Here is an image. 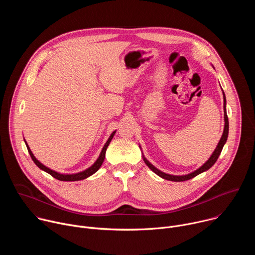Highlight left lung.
Listing matches in <instances>:
<instances>
[{
  "label": "left lung",
  "instance_id": "obj_1",
  "mask_svg": "<svg viewBox=\"0 0 255 255\" xmlns=\"http://www.w3.org/2000/svg\"><path fill=\"white\" fill-rule=\"evenodd\" d=\"M223 99H224V121H225V125H224V131H223V134H222V137L219 141V143H218L217 147L215 148L214 152L212 153V155L210 156V158L202 165L200 166L198 169H196L195 171L191 172V173H188V174H184V175H173V174H168V173H165L161 170H159L158 168H156L154 165H152L146 158H145L144 155H142L143 157V160L144 162L146 163V165L154 172L156 173L157 175H159L160 177L164 178V179H167V180H171V181H184V180H188V179H191L195 176H197L198 174L208 170L209 168H211L214 163L217 161L218 157H219L222 149H223V146L225 145L226 141H227V138H228V132H229V122H228V117H227V112H226V97H225V94L223 92ZM140 147V146H139Z\"/></svg>",
  "mask_w": 255,
  "mask_h": 255
}]
</instances>
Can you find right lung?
Wrapping results in <instances>:
<instances>
[{
	"mask_svg": "<svg viewBox=\"0 0 255 255\" xmlns=\"http://www.w3.org/2000/svg\"><path fill=\"white\" fill-rule=\"evenodd\" d=\"M115 133H116V131H114V132L110 135V137H109V139H108L107 142L105 143L104 147H103V149H102V151H101V153H100L98 159L95 161V163H94L92 166H90L89 168H87V169H85V170H83V171H80V172H78V173H60V172H57V171L52 170V169H50L49 167L45 166L44 164H42L37 158H36V157L34 156V154L32 153L31 149H30L29 146H28L27 142L25 141V139H24V141H25V144H26V146H27L28 152H29V154H30L32 160L34 161V163H35L36 165H37L40 169L46 171L47 173H49L50 175H52L54 178H56V179H58V180H63V181H76V180L85 179V178L91 176L92 174H94L96 171L99 170V168L101 167L102 163L104 162L105 155H106V150H107V148H108V146H109V144H110L111 140L113 139Z\"/></svg>",
	"mask_w": 255,
	"mask_h": 255,
	"instance_id": "1",
	"label": "right lung"
}]
</instances>
